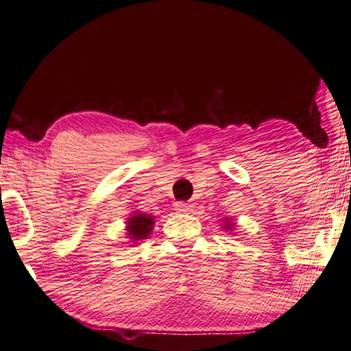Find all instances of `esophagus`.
<instances>
[{
  "label": "esophagus",
  "instance_id": "34e87169",
  "mask_svg": "<svg viewBox=\"0 0 351 351\" xmlns=\"http://www.w3.org/2000/svg\"><path fill=\"white\" fill-rule=\"evenodd\" d=\"M192 207H193V206L186 204V203H182V201H180V203L175 204V210L180 212V213H189V212L193 210Z\"/></svg>",
  "mask_w": 351,
  "mask_h": 351
}]
</instances>
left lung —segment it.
Masks as SVG:
<instances>
[{
	"label": "left lung",
	"instance_id": "1",
	"mask_svg": "<svg viewBox=\"0 0 351 351\" xmlns=\"http://www.w3.org/2000/svg\"><path fill=\"white\" fill-rule=\"evenodd\" d=\"M232 226H234V224H232V223H230V221H228V223H224V229H226V230H230V229H232Z\"/></svg>",
	"mask_w": 351,
	"mask_h": 351
}]
</instances>
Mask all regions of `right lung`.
<instances>
[{"mask_svg":"<svg viewBox=\"0 0 351 351\" xmlns=\"http://www.w3.org/2000/svg\"><path fill=\"white\" fill-rule=\"evenodd\" d=\"M154 219L148 213H134L132 218H128L127 221V230H128V239L133 241L144 240L150 235L153 229Z\"/></svg>","mask_w":351,"mask_h":351,"instance_id":"1","label":"right lung"}]
</instances>
